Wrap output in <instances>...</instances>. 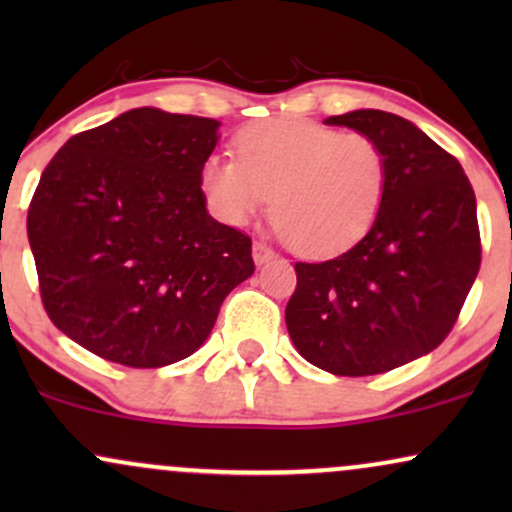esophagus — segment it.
I'll return each mask as SVG.
<instances>
[{
	"mask_svg": "<svg viewBox=\"0 0 512 512\" xmlns=\"http://www.w3.org/2000/svg\"><path fill=\"white\" fill-rule=\"evenodd\" d=\"M274 257H276L274 250L269 248V245H264V243L252 245V260H255V264H267V262H272Z\"/></svg>",
	"mask_w": 512,
	"mask_h": 512,
	"instance_id": "1",
	"label": "esophagus"
}]
</instances>
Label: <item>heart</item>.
<instances>
[{
	"instance_id": "1",
	"label": "heart",
	"mask_w": 512,
	"mask_h": 512,
	"mask_svg": "<svg viewBox=\"0 0 512 512\" xmlns=\"http://www.w3.org/2000/svg\"><path fill=\"white\" fill-rule=\"evenodd\" d=\"M233 144L238 161L214 154L199 168L204 202L226 226H245L272 202L293 250L334 257L378 221L390 170L366 134L281 117L243 127Z\"/></svg>"
}]
</instances>
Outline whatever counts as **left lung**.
Listing matches in <instances>:
<instances>
[{"label": "left lung", "mask_w": 512, "mask_h": 512, "mask_svg": "<svg viewBox=\"0 0 512 512\" xmlns=\"http://www.w3.org/2000/svg\"><path fill=\"white\" fill-rule=\"evenodd\" d=\"M325 125L366 134L387 158L378 221L344 255L296 262L286 327L305 361L332 375H378L448 337L479 274L477 197L455 156L414 122L351 110Z\"/></svg>", "instance_id": "obj_1"}]
</instances>
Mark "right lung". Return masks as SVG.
Here are the masks:
<instances>
[{
    "instance_id": "1",
    "label": "right lung",
    "mask_w": 512,
    "mask_h": 512,
    "mask_svg": "<svg viewBox=\"0 0 512 512\" xmlns=\"http://www.w3.org/2000/svg\"><path fill=\"white\" fill-rule=\"evenodd\" d=\"M219 120L134 108L76 134L28 209L40 296L60 332L129 368L182 361L255 272L252 240L207 211Z\"/></svg>"
}]
</instances>
